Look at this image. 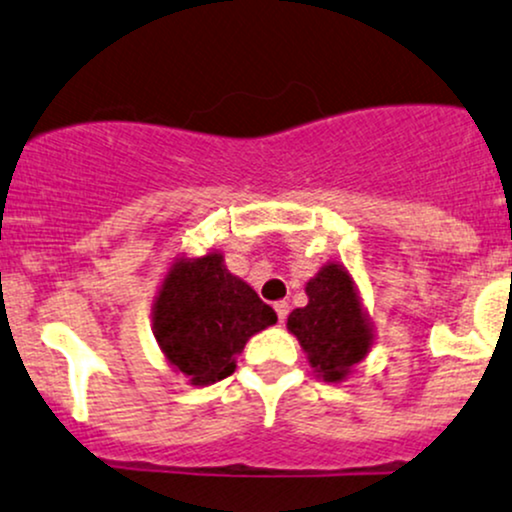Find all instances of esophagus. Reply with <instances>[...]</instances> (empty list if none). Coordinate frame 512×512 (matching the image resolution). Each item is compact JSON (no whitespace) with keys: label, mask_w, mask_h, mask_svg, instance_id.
<instances>
[{"label":"esophagus","mask_w":512,"mask_h":512,"mask_svg":"<svg viewBox=\"0 0 512 512\" xmlns=\"http://www.w3.org/2000/svg\"><path fill=\"white\" fill-rule=\"evenodd\" d=\"M274 310H276V315H279V322H284L286 317H289V303L286 301H276Z\"/></svg>","instance_id":"esophagus-1"}]
</instances>
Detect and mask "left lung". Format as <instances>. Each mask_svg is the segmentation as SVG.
I'll list each match as a JSON object with an SVG mask.
<instances>
[{
	"mask_svg": "<svg viewBox=\"0 0 512 512\" xmlns=\"http://www.w3.org/2000/svg\"><path fill=\"white\" fill-rule=\"evenodd\" d=\"M308 305L289 315V330L308 354L310 366L330 383L342 380L366 356L370 332L358 305L351 276L339 264H327L305 286Z\"/></svg>",
	"mask_w": 512,
	"mask_h": 512,
	"instance_id": "obj_1",
	"label": "left lung"
}]
</instances>
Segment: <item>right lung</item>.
Wrapping results in <instances>:
<instances>
[{
    "label": "right lung",
    "mask_w": 512,
    "mask_h": 512,
    "mask_svg": "<svg viewBox=\"0 0 512 512\" xmlns=\"http://www.w3.org/2000/svg\"><path fill=\"white\" fill-rule=\"evenodd\" d=\"M274 322V310L223 267L219 252L175 264L154 313L158 344L192 385L228 378L245 342Z\"/></svg>",
    "instance_id": "add662e5"
}]
</instances>
